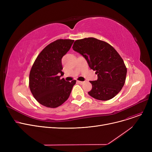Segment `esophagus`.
Returning <instances> with one entry per match:
<instances>
[{"label":"esophagus","instance_id":"obj_1","mask_svg":"<svg viewBox=\"0 0 152 152\" xmlns=\"http://www.w3.org/2000/svg\"><path fill=\"white\" fill-rule=\"evenodd\" d=\"M77 82L79 84H81V85H82V84H83L85 83L84 81H77Z\"/></svg>","mask_w":152,"mask_h":152}]
</instances>
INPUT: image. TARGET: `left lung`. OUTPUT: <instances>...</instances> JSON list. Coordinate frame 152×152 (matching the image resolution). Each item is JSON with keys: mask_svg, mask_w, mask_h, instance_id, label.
<instances>
[{"mask_svg": "<svg viewBox=\"0 0 152 152\" xmlns=\"http://www.w3.org/2000/svg\"><path fill=\"white\" fill-rule=\"evenodd\" d=\"M73 49L82 55L89 66L96 71L97 81H90L92 88L88 92L99 100L113 99L125 83L127 68L123 58L108 43L94 37L75 41Z\"/></svg>", "mask_w": 152, "mask_h": 152, "instance_id": "left-lung-1", "label": "left lung"}]
</instances>
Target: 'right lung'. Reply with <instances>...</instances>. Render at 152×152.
<instances>
[{
    "instance_id": "obj_1",
    "label": "right lung",
    "mask_w": 152,
    "mask_h": 152,
    "mask_svg": "<svg viewBox=\"0 0 152 152\" xmlns=\"http://www.w3.org/2000/svg\"><path fill=\"white\" fill-rule=\"evenodd\" d=\"M74 42L71 39H58L41 52L31 69L30 91L35 99L44 107L57 108L69 97L76 81H65L61 58Z\"/></svg>"
}]
</instances>
